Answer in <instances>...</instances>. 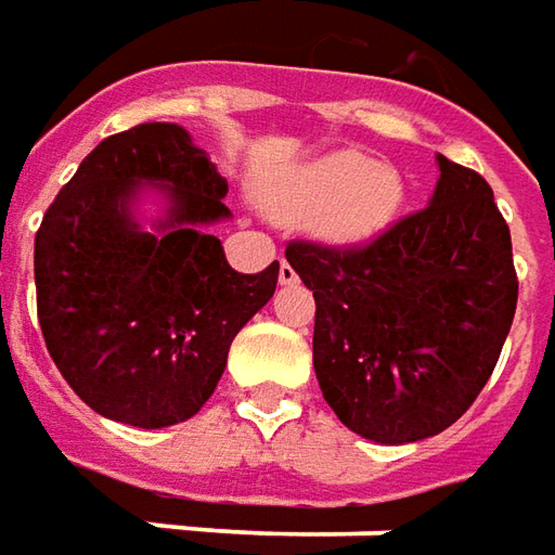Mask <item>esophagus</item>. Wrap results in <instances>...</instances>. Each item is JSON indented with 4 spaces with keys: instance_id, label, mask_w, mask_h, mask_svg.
<instances>
[{
    "instance_id": "1",
    "label": "esophagus",
    "mask_w": 555,
    "mask_h": 555,
    "mask_svg": "<svg viewBox=\"0 0 555 555\" xmlns=\"http://www.w3.org/2000/svg\"><path fill=\"white\" fill-rule=\"evenodd\" d=\"M279 282H282V285H294V282H297V270H294L288 261L279 263Z\"/></svg>"
}]
</instances>
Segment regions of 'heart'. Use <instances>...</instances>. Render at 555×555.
Returning <instances> with one entry per match:
<instances>
[{
	"label": "heart",
	"instance_id": "obj_1",
	"mask_svg": "<svg viewBox=\"0 0 555 555\" xmlns=\"http://www.w3.org/2000/svg\"><path fill=\"white\" fill-rule=\"evenodd\" d=\"M404 199L401 176L373 167L358 151H334L294 169L270 188V209L288 224H307L331 243L371 240L395 218Z\"/></svg>",
	"mask_w": 555,
	"mask_h": 555
}]
</instances>
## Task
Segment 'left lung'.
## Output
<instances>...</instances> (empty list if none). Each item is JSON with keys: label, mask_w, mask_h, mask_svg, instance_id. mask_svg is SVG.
I'll list each match as a JSON object with an SVG mask.
<instances>
[{"label": "left lung", "mask_w": 555, "mask_h": 555, "mask_svg": "<svg viewBox=\"0 0 555 555\" xmlns=\"http://www.w3.org/2000/svg\"><path fill=\"white\" fill-rule=\"evenodd\" d=\"M431 203L361 246L292 240L315 297L312 364L337 420L376 443L440 435L483 391L516 312L511 228L480 172L437 157Z\"/></svg>", "instance_id": "1"}]
</instances>
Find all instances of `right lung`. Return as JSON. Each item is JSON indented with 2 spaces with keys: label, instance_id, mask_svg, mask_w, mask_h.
<instances>
[{
  "label": "right lung",
  "instance_id": "obj_1",
  "mask_svg": "<svg viewBox=\"0 0 555 555\" xmlns=\"http://www.w3.org/2000/svg\"><path fill=\"white\" fill-rule=\"evenodd\" d=\"M145 181L170 197L160 234L132 221ZM228 182L179 124L103 139L36 233V309L72 391L105 420L167 428L212 398L240 327L273 297L279 261L248 276L199 224L228 218Z\"/></svg>",
  "mask_w": 555,
  "mask_h": 555
}]
</instances>
